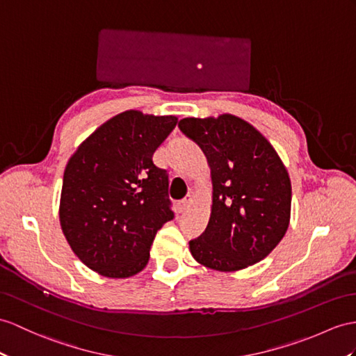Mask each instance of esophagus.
Here are the masks:
<instances>
[{
  "label": "esophagus",
  "mask_w": 356,
  "mask_h": 356,
  "mask_svg": "<svg viewBox=\"0 0 356 356\" xmlns=\"http://www.w3.org/2000/svg\"><path fill=\"white\" fill-rule=\"evenodd\" d=\"M193 204V196L192 195H187L183 201L179 202V211H186L187 208Z\"/></svg>",
  "instance_id": "1"
}]
</instances>
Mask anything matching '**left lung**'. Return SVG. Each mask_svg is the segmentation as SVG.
<instances>
[{"instance_id":"8db88e82","label":"left lung","mask_w":356,"mask_h":356,"mask_svg":"<svg viewBox=\"0 0 356 356\" xmlns=\"http://www.w3.org/2000/svg\"><path fill=\"white\" fill-rule=\"evenodd\" d=\"M204 151L211 168L210 222L188 241L197 263L234 272L261 261L287 232L289 172L267 138L232 115L186 118L178 124Z\"/></svg>"}]
</instances>
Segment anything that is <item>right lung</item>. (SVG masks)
Here are the masks:
<instances>
[{
	"label": "right lung",
	"instance_id": "obj_1",
	"mask_svg": "<svg viewBox=\"0 0 356 356\" xmlns=\"http://www.w3.org/2000/svg\"><path fill=\"white\" fill-rule=\"evenodd\" d=\"M175 116L128 110L102 124L69 159L60 225L74 254L107 278H129L148 264L155 234L173 219L168 170L155 149Z\"/></svg>",
	"mask_w": 356,
	"mask_h": 356
}]
</instances>
